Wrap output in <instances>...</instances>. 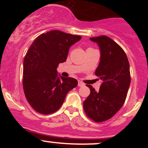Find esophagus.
I'll return each instance as SVG.
<instances>
[{
  "label": "esophagus",
  "mask_w": 148,
  "mask_h": 148,
  "mask_svg": "<svg viewBox=\"0 0 148 148\" xmlns=\"http://www.w3.org/2000/svg\"><path fill=\"white\" fill-rule=\"evenodd\" d=\"M78 86H79V87H81V86H85V84L83 82H81V81H78Z\"/></svg>",
  "instance_id": "obj_1"
}]
</instances>
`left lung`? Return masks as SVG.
<instances>
[{
  "label": "left lung",
  "mask_w": 148,
  "mask_h": 148,
  "mask_svg": "<svg viewBox=\"0 0 148 148\" xmlns=\"http://www.w3.org/2000/svg\"><path fill=\"white\" fill-rule=\"evenodd\" d=\"M90 40L100 49L95 75L102 84L99 91L87 85L90 94L84 101V109L88 118L101 123L111 118L125 103L131 82L130 63L123 49L110 37L102 35Z\"/></svg>",
  "instance_id": "8db88e82"
}]
</instances>
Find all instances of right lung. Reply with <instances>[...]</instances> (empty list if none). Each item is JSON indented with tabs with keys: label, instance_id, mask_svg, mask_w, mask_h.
<instances>
[{
	"label": "right lung",
	"instance_id": "obj_1",
	"mask_svg": "<svg viewBox=\"0 0 148 148\" xmlns=\"http://www.w3.org/2000/svg\"><path fill=\"white\" fill-rule=\"evenodd\" d=\"M80 35L51 30L39 35L23 60V88L27 101L34 109L48 115L57 111L77 80L58 76L59 63L66 61L69 47Z\"/></svg>",
	"mask_w": 148,
	"mask_h": 148
}]
</instances>
